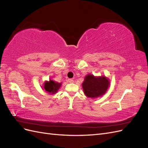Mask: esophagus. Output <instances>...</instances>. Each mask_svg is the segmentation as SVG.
<instances>
[{"mask_svg": "<svg viewBox=\"0 0 148 148\" xmlns=\"http://www.w3.org/2000/svg\"><path fill=\"white\" fill-rule=\"evenodd\" d=\"M68 82H69V83H73V82H74V80H73V79L69 78V79H68Z\"/></svg>", "mask_w": 148, "mask_h": 148, "instance_id": "obj_1", "label": "esophagus"}]
</instances>
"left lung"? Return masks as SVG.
Instances as JSON below:
<instances>
[{"mask_svg": "<svg viewBox=\"0 0 148 148\" xmlns=\"http://www.w3.org/2000/svg\"><path fill=\"white\" fill-rule=\"evenodd\" d=\"M109 85V79L104 77H95L92 75H88L84 78L82 86L86 96L95 98L104 95Z\"/></svg>", "mask_w": 148, "mask_h": 148, "instance_id": "left-lung-1", "label": "left lung"}]
</instances>
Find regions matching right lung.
Here are the masks:
<instances>
[{"mask_svg": "<svg viewBox=\"0 0 148 148\" xmlns=\"http://www.w3.org/2000/svg\"><path fill=\"white\" fill-rule=\"evenodd\" d=\"M61 83L53 82V80L50 79L49 82H46L44 83V88L45 90L51 94H55L60 88Z\"/></svg>", "mask_w": 148, "mask_h": 148, "instance_id": "add662e5", "label": "right lung"}]
</instances>
